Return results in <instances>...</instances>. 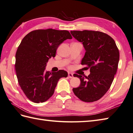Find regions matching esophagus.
I'll list each match as a JSON object with an SVG mask.
<instances>
[{
    "instance_id": "1",
    "label": "esophagus",
    "mask_w": 133,
    "mask_h": 133,
    "mask_svg": "<svg viewBox=\"0 0 133 133\" xmlns=\"http://www.w3.org/2000/svg\"><path fill=\"white\" fill-rule=\"evenodd\" d=\"M68 77H69L70 78H72L73 77H74V75H73L72 73L69 72V73H68Z\"/></svg>"
}]
</instances>
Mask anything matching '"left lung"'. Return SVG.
Returning a JSON list of instances; mask_svg holds the SVG:
<instances>
[{
	"instance_id": "1",
	"label": "left lung",
	"mask_w": 133,
	"mask_h": 133,
	"mask_svg": "<svg viewBox=\"0 0 133 133\" xmlns=\"http://www.w3.org/2000/svg\"><path fill=\"white\" fill-rule=\"evenodd\" d=\"M70 33L83 45L85 53L81 64L85 65L86 69H90L88 76L75 74L81 82L78 87L73 88V91L83 102L98 101L113 82L118 69L119 51L115 41L104 32L83 30L71 31Z\"/></svg>"
}]
</instances>
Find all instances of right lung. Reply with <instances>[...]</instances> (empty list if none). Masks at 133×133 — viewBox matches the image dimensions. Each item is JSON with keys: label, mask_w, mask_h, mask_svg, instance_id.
I'll list each match as a JSON object with an SVG mask.
<instances>
[{"label": "right lung", "mask_w": 133, "mask_h": 133, "mask_svg": "<svg viewBox=\"0 0 133 133\" xmlns=\"http://www.w3.org/2000/svg\"><path fill=\"white\" fill-rule=\"evenodd\" d=\"M72 38L68 31L48 29L32 31L22 40L15 55V72L21 89L31 101H46L59 78L68 76L65 70L50 72L45 67L49 59L55 57L59 45Z\"/></svg>", "instance_id": "right-lung-1"}]
</instances>
